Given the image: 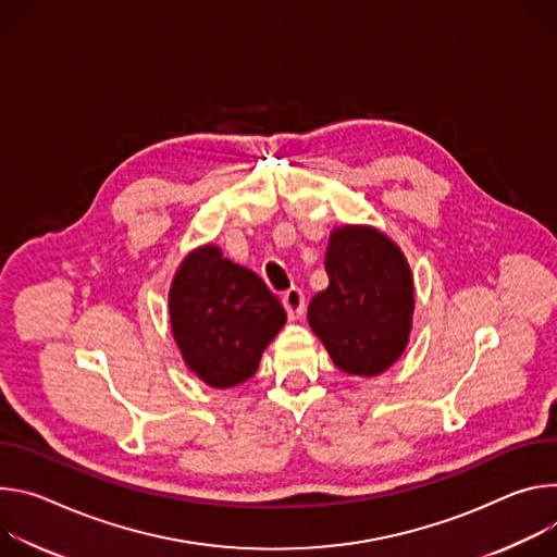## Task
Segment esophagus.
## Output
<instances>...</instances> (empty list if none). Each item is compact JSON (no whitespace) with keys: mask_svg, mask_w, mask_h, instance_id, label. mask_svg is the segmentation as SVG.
<instances>
[{"mask_svg":"<svg viewBox=\"0 0 557 557\" xmlns=\"http://www.w3.org/2000/svg\"><path fill=\"white\" fill-rule=\"evenodd\" d=\"M283 305L289 319H300L305 310V294L300 287H289L283 292Z\"/></svg>","mask_w":557,"mask_h":557,"instance_id":"1","label":"esophagus"}]
</instances>
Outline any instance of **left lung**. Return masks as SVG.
I'll return each instance as SVG.
<instances>
[{
    "instance_id": "1",
    "label": "left lung",
    "mask_w": 557,
    "mask_h": 557,
    "mask_svg": "<svg viewBox=\"0 0 557 557\" xmlns=\"http://www.w3.org/2000/svg\"><path fill=\"white\" fill-rule=\"evenodd\" d=\"M325 270L307 321L334 364L351 376H379L405 351L413 317V278L400 247L381 230L343 225L330 236Z\"/></svg>"
}]
</instances>
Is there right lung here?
Segmentation results:
<instances>
[{
  "label": "right lung",
  "instance_id": "add662e5",
  "mask_svg": "<svg viewBox=\"0 0 557 557\" xmlns=\"http://www.w3.org/2000/svg\"><path fill=\"white\" fill-rule=\"evenodd\" d=\"M168 300L185 364L216 389L252 379L263 349L287 321L263 278L223 259L216 245L197 247L183 259Z\"/></svg>",
  "mask_w": 557,
  "mask_h": 557
}]
</instances>
